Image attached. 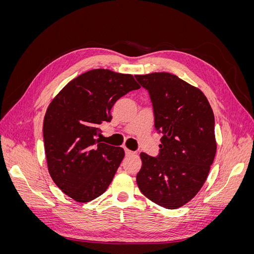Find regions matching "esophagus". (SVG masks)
Returning a JSON list of instances; mask_svg holds the SVG:
<instances>
[{"label": "esophagus", "mask_w": 254, "mask_h": 254, "mask_svg": "<svg viewBox=\"0 0 254 254\" xmlns=\"http://www.w3.org/2000/svg\"><path fill=\"white\" fill-rule=\"evenodd\" d=\"M124 150H125V153H126V155H132V151L131 150H129L128 148H126V147H124Z\"/></svg>", "instance_id": "esophagus-1"}]
</instances>
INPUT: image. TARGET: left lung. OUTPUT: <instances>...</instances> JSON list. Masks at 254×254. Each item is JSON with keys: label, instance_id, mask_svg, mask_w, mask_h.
Returning a JSON list of instances; mask_svg holds the SVG:
<instances>
[{"label": "left lung", "instance_id": "8db88e82", "mask_svg": "<svg viewBox=\"0 0 254 254\" xmlns=\"http://www.w3.org/2000/svg\"><path fill=\"white\" fill-rule=\"evenodd\" d=\"M147 90L155 129L162 133L159 153L142 152L136 183L144 196L165 209L194 198L210 172L215 153V120L202 92L171 73L135 75Z\"/></svg>", "mask_w": 254, "mask_h": 254}]
</instances>
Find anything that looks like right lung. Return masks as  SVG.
I'll list each match as a JSON object with an SVG mask.
<instances>
[{"instance_id":"add662e5","label":"right lung","mask_w":254,"mask_h":254,"mask_svg":"<svg viewBox=\"0 0 254 254\" xmlns=\"http://www.w3.org/2000/svg\"><path fill=\"white\" fill-rule=\"evenodd\" d=\"M137 89L132 75L95 68L68 82L50 104L43 122L49 173L74 200L91 201L108 189L124 149L101 143V125L111 122L119 98Z\"/></svg>"}]
</instances>
